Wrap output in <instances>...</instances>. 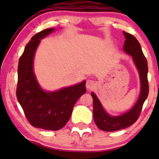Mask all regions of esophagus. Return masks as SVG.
<instances>
[{
    "label": "esophagus",
    "instance_id": "obj_1",
    "mask_svg": "<svg viewBox=\"0 0 159 159\" xmlns=\"http://www.w3.org/2000/svg\"><path fill=\"white\" fill-rule=\"evenodd\" d=\"M96 82L94 81H93V80H88L87 81V83H86V87L89 90H92V89H93L96 87Z\"/></svg>",
    "mask_w": 159,
    "mask_h": 159
}]
</instances>
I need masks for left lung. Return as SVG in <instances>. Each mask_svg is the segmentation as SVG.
Wrapping results in <instances>:
<instances>
[{"instance_id":"obj_1","label":"left lung","mask_w":159,"mask_h":159,"mask_svg":"<svg viewBox=\"0 0 159 159\" xmlns=\"http://www.w3.org/2000/svg\"><path fill=\"white\" fill-rule=\"evenodd\" d=\"M125 40L123 50L126 54L132 55L140 79V94L138 102L129 111L120 116H114L107 114L94 93H91L93 100V119L98 129L105 132H114L130 126L137 121L141 112L142 107L149 94V84L147 79L148 65L147 58L142 52L139 42L132 34L123 31Z\"/></svg>"}]
</instances>
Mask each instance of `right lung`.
Listing matches in <instances>:
<instances>
[{
  "label": "right lung",
  "mask_w": 159,
  "mask_h": 159,
  "mask_svg": "<svg viewBox=\"0 0 159 159\" xmlns=\"http://www.w3.org/2000/svg\"><path fill=\"white\" fill-rule=\"evenodd\" d=\"M54 30L47 28L37 33L25 46L18 66L16 96L30 125L57 131L69 121L75 104L86 93V81L54 92H46L39 86L34 72V54L40 39Z\"/></svg>",
  "instance_id": "add662e5"
}]
</instances>
